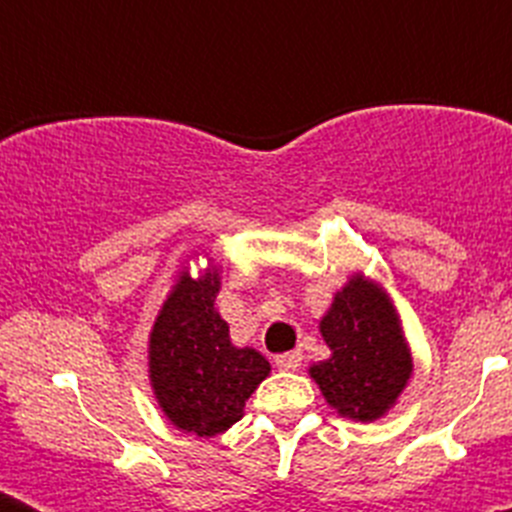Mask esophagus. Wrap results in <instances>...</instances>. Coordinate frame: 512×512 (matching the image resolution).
I'll list each match as a JSON object with an SVG mask.
<instances>
[{
  "label": "esophagus",
  "instance_id": "34e87169",
  "mask_svg": "<svg viewBox=\"0 0 512 512\" xmlns=\"http://www.w3.org/2000/svg\"><path fill=\"white\" fill-rule=\"evenodd\" d=\"M303 364V353H284V356H276V366L281 372H295Z\"/></svg>",
  "mask_w": 512,
  "mask_h": 512
}]
</instances>
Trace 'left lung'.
I'll list each match as a JSON object with an SVG mask.
<instances>
[{"instance_id": "obj_1", "label": "left lung", "mask_w": 512, "mask_h": 512, "mask_svg": "<svg viewBox=\"0 0 512 512\" xmlns=\"http://www.w3.org/2000/svg\"><path fill=\"white\" fill-rule=\"evenodd\" d=\"M319 332L332 356L308 366V374L327 404L356 422L385 417L414 369L388 289L364 273H353L321 316Z\"/></svg>"}]
</instances>
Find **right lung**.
Returning a JSON list of instances; mask_svg holds the SVG:
<instances>
[{"instance_id":"add662e5","label":"right lung","mask_w":512,"mask_h":512,"mask_svg":"<svg viewBox=\"0 0 512 512\" xmlns=\"http://www.w3.org/2000/svg\"><path fill=\"white\" fill-rule=\"evenodd\" d=\"M220 287L223 268L215 260L199 276L185 265L148 335V380L156 404L177 430L199 438L236 425L247 398L271 374L263 353L231 342L215 305Z\"/></svg>"}]
</instances>
